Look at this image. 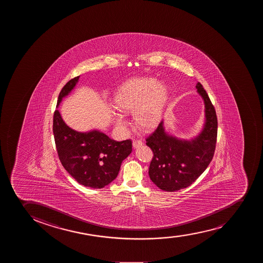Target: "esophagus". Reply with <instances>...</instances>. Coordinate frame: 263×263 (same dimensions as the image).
<instances>
[{"instance_id": "34e87169", "label": "esophagus", "mask_w": 263, "mask_h": 263, "mask_svg": "<svg viewBox=\"0 0 263 263\" xmlns=\"http://www.w3.org/2000/svg\"><path fill=\"white\" fill-rule=\"evenodd\" d=\"M143 146V142L141 141H138V140H136V141H133V146L134 148H139V147H141V146Z\"/></svg>"}]
</instances>
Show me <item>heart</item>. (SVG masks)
<instances>
[{
    "mask_svg": "<svg viewBox=\"0 0 263 263\" xmlns=\"http://www.w3.org/2000/svg\"><path fill=\"white\" fill-rule=\"evenodd\" d=\"M168 99V88L164 81L152 77L134 78L126 81L117 89L113 106L122 114L133 112L136 127L149 132L161 122ZM112 122L119 129H124L127 122L122 115L112 114Z\"/></svg>",
    "mask_w": 263,
    "mask_h": 263,
    "instance_id": "1",
    "label": "heart"
}]
</instances>
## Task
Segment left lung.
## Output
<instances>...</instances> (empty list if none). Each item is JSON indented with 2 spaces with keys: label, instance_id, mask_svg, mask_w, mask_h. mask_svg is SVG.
<instances>
[{
  "label": "left lung",
  "instance_id": "1",
  "mask_svg": "<svg viewBox=\"0 0 263 263\" xmlns=\"http://www.w3.org/2000/svg\"><path fill=\"white\" fill-rule=\"evenodd\" d=\"M196 89L205 107V118L200 133L190 140L178 138L167 132L162 120L146 140V145L154 152L149 166L150 179L167 192L192 184L208 168L215 151L218 130L215 109L200 82Z\"/></svg>",
  "mask_w": 263,
  "mask_h": 263
}]
</instances>
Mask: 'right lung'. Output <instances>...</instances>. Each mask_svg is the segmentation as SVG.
<instances>
[{
  "label": "right lung",
  "instance_id": "right-lung-1",
  "mask_svg": "<svg viewBox=\"0 0 263 263\" xmlns=\"http://www.w3.org/2000/svg\"><path fill=\"white\" fill-rule=\"evenodd\" d=\"M80 76L68 81L58 96L57 108L69 95ZM53 134L61 163L80 184L102 189L116 179L122 161L132 152V141H116L98 129L79 132L68 127L55 109Z\"/></svg>",
  "mask_w": 263,
  "mask_h": 263
}]
</instances>
